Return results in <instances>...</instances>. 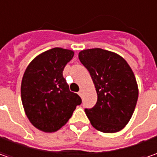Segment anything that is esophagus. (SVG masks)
I'll list each match as a JSON object with an SVG mask.
<instances>
[{
	"mask_svg": "<svg viewBox=\"0 0 157 157\" xmlns=\"http://www.w3.org/2000/svg\"><path fill=\"white\" fill-rule=\"evenodd\" d=\"M82 93H83V92H82V90H80V91L78 92V95H79V96H82Z\"/></svg>",
	"mask_w": 157,
	"mask_h": 157,
	"instance_id": "esophagus-1",
	"label": "esophagus"
}]
</instances>
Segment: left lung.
<instances>
[{
	"label": "left lung",
	"instance_id": "1",
	"mask_svg": "<svg viewBox=\"0 0 157 157\" xmlns=\"http://www.w3.org/2000/svg\"><path fill=\"white\" fill-rule=\"evenodd\" d=\"M93 78L98 99L85 112L93 127L103 133L121 130L132 117L138 99L136 77L121 56L100 48L79 52Z\"/></svg>",
	"mask_w": 157,
	"mask_h": 157
}]
</instances>
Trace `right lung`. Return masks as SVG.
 <instances>
[{"mask_svg": "<svg viewBox=\"0 0 157 157\" xmlns=\"http://www.w3.org/2000/svg\"><path fill=\"white\" fill-rule=\"evenodd\" d=\"M74 52L53 48L40 54L29 64L21 86L22 105L29 121L36 128L52 133L71 117L81 98L71 92L63 76Z\"/></svg>", "mask_w": 157, "mask_h": 157, "instance_id": "obj_1", "label": "right lung"}]
</instances>
